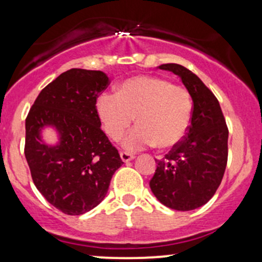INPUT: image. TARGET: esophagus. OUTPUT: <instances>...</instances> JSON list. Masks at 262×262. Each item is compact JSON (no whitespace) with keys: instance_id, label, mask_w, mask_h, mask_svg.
<instances>
[{"instance_id":"esophagus-1","label":"esophagus","mask_w":262,"mask_h":262,"mask_svg":"<svg viewBox=\"0 0 262 262\" xmlns=\"http://www.w3.org/2000/svg\"><path fill=\"white\" fill-rule=\"evenodd\" d=\"M119 155H121V159H122L123 162H129V161H132L134 159L133 155L128 154V152H125V151H122Z\"/></svg>"}]
</instances>
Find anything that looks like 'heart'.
<instances>
[{
	"label": "heart",
	"mask_w": 262,
	"mask_h": 262,
	"mask_svg": "<svg viewBox=\"0 0 262 262\" xmlns=\"http://www.w3.org/2000/svg\"><path fill=\"white\" fill-rule=\"evenodd\" d=\"M96 111L104 133L119 140L133 124L138 127L123 139V148L134 152L155 145L171 149L183 140L191 125L193 103L183 87L155 76H134L119 83L116 95L103 93Z\"/></svg>",
	"instance_id": "b5f03b06"
}]
</instances>
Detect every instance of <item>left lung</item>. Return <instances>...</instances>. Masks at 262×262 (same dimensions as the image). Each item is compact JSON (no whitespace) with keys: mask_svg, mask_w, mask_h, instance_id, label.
Returning <instances> with one entry per match:
<instances>
[{"mask_svg":"<svg viewBox=\"0 0 262 262\" xmlns=\"http://www.w3.org/2000/svg\"><path fill=\"white\" fill-rule=\"evenodd\" d=\"M182 81L193 102L191 125L181 143L158 160L150 188L164 206L175 210L202 207L214 196L228 160V128L212 91L185 66L164 64Z\"/></svg>","mask_w":262,"mask_h":262,"instance_id":"left-lung-1","label":"left lung"}]
</instances>
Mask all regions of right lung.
Returning a JSON list of instances; mask_svg holds the SVG:
<instances>
[{
  "mask_svg": "<svg viewBox=\"0 0 262 262\" xmlns=\"http://www.w3.org/2000/svg\"><path fill=\"white\" fill-rule=\"evenodd\" d=\"M108 83L103 71H65L41 90L26 119L25 155L33 182L65 214L80 215L98 206L123 164L96 111ZM45 128L57 133L55 144L42 139Z\"/></svg>",
  "mask_w": 262,
  "mask_h": 262,
  "instance_id": "obj_1",
  "label": "right lung"
}]
</instances>
